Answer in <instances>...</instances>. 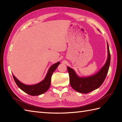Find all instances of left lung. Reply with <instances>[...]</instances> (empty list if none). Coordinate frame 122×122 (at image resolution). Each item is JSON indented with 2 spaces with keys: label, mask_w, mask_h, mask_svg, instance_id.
Segmentation results:
<instances>
[{
  "label": "left lung",
  "mask_w": 122,
  "mask_h": 122,
  "mask_svg": "<svg viewBox=\"0 0 122 122\" xmlns=\"http://www.w3.org/2000/svg\"><path fill=\"white\" fill-rule=\"evenodd\" d=\"M107 46V59L104 66L100 70L93 76L80 77L78 76L73 69L67 66L70 76V84L71 87L76 91L82 93H88L97 89L104 82L109 69L111 55L108 43Z\"/></svg>",
  "instance_id": "8db88e82"
}]
</instances>
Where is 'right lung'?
I'll use <instances>...</instances> for the list:
<instances>
[{
	"label": "right lung",
	"instance_id": "add662e5",
	"mask_svg": "<svg viewBox=\"0 0 122 122\" xmlns=\"http://www.w3.org/2000/svg\"><path fill=\"white\" fill-rule=\"evenodd\" d=\"M60 64V62L53 64L50 66L46 74L45 79L42 80L39 83L35 85H28L23 84L22 83L20 82L14 74H12L15 83L17 84V86L23 91L25 92L27 94L32 96L39 95L45 93L48 91L50 86L51 84V76L52 75L53 72L56 70L57 67Z\"/></svg>",
	"mask_w": 122,
	"mask_h": 122
}]
</instances>
